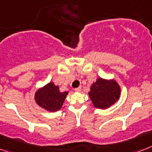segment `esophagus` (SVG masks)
I'll list each match as a JSON object with an SVG mask.
<instances>
[{"instance_id": "esophagus-1", "label": "esophagus", "mask_w": 152, "mask_h": 152, "mask_svg": "<svg viewBox=\"0 0 152 152\" xmlns=\"http://www.w3.org/2000/svg\"><path fill=\"white\" fill-rule=\"evenodd\" d=\"M75 91H76V92H80V91H81V87H77V88H75Z\"/></svg>"}]
</instances>
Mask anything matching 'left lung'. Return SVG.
Returning a JSON list of instances; mask_svg holds the SVG:
<instances>
[{
	"label": "left lung",
	"mask_w": 152,
	"mask_h": 152,
	"mask_svg": "<svg viewBox=\"0 0 152 152\" xmlns=\"http://www.w3.org/2000/svg\"><path fill=\"white\" fill-rule=\"evenodd\" d=\"M120 95V87L115 80L97 79L91 87L89 96L97 108H107L113 104Z\"/></svg>",
	"instance_id": "left-lung-1"
}]
</instances>
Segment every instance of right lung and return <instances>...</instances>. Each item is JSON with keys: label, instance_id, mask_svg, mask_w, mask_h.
Listing matches in <instances>:
<instances>
[{"label": "right lung", "instance_id": "obj_1", "mask_svg": "<svg viewBox=\"0 0 152 152\" xmlns=\"http://www.w3.org/2000/svg\"><path fill=\"white\" fill-rule=\"evenodd\" d=\"M68 92L61 93L58 86L53 83H49L43 88L37 91L35 100L37 103L50 112L59 110L63 104Z\"/></svg>", "mask_w": 152, "mask_h": 152}]
</instances>
